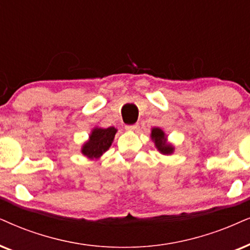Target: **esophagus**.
Listing matches in <instances>:
<instances>
[{"mask_svg": "<svg viewBox=\"0 0 250 250\" xmlns=\"http://www.w3.org/2000/svg\"><path fill=\"white\" fill-rule=\"evenodd\" d=\"M125 129L129 131H137L138 129H140V125L138 123H136V125H127Z\"/></svg>", "mask_w": 250, "mask_h": 250, "instance_id": "esophagus-1", "label": "esophagus"}]
</instances>
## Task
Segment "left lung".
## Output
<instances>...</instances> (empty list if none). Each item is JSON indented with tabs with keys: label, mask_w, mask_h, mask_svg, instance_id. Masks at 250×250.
Here are the masks:
<instances>
[{
	"label": "left lung",
	"mask_w": 250,
	"mask_h": 250,
	"mask_svg": "<svg viewBox=\"0 0 250 250\" xmlns=\"http://www.w3.org/2000/svg\"><path fill=\"white\" fill-rule=\"evenodd\" d=\"M151 140L154 143V146L164 156H170L174 153V145L167 141V135L162 128L153 127L151 129Z\"/></svg>",
	"instance_id": "1"
}]
</instances>
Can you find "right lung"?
Returning <instances> with one entry per match:
<instances>
[{"label":"right lung","mask_w":250,"mask_h":250,"mask_svg":"<svg viewBox=\"0 0 250 250\" xmlns=\"http://www.w3.org/2000/svg\"><path fill=\"white\" fill-rule=\"evenodd\" d=\"M118 129L114 127H94L88 135V140L82 145L81 152L90 160H97L110 147Z\"/></svg>","instance_id":"1"}]
</instances>
